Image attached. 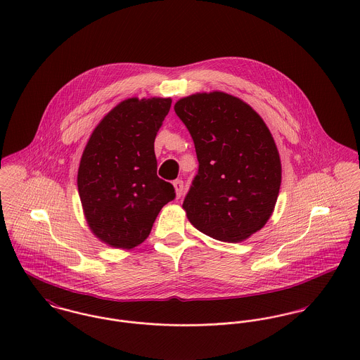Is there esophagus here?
I'll return each instance as SVG.
<instances>
[{"label": "esophagus", "instance_id": "34e87169", "mask_svg": "<svg viewBox=\"0 0 360 360\" xmlns=\"http://www.w3.org/2000/svg\"><path fill=\"white\" fill-rule=\"evenodd\" d=\"M173 187H174V191H176V197L180 198L181 194H183V190H184V184L181 180H174L173 181Z\"/></svg>", "mask_w": 360, "mask_h": 360}]
</instances>
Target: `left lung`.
I'll return each instance as SVG.
<instances>
[{"label": "left lung", "mask_w": 360, "mask_h": 360, "mask_svg": "<svg viewBox=\"0 0 360 360\" xmlns=\"http://www.w3.org/2000/svg\"><path fill=\"white\" fill-rule=\"evenodd\" d=\"M198 158V174L183 202L206 236L241 243L270 219L281 186L274 139L257 112L223 91L197 93L174 103Z\"/></svg>", "instance_id": "1"}]
</instances>
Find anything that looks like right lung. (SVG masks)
Masks as SVG:
<instances>
[{"label": "right lung", "instance_id": "obj_1", "mask_svg": "<svg viewBox=\"0 0 360 360\" xmlns=\"http://www.w3.org/2000/svg\"><path fill=\"white\" fill-rule=\"evenodd\" d=\"M172 98H127L91 133L77 172L84 217L109 247L131 250L147 240L174 188L156 174L154 143Z\"/></svg>", "mask_w": 360, "mask_h": 360}]
</instances>
